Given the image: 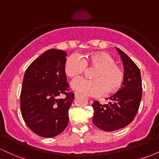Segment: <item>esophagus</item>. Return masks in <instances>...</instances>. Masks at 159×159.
<instances>
[{
  "label": "esophagus",
  "mask_w": 159,
  "mask_h": 159,
  "mask_svg": "<svg viewBox=\"0 0 159 159\" xmlns=\"http://www.w3.org/2000/svg\"><path fill=\"white\" fill-rule=\"evenodd\" d=\"M78 96H79V94H78L77 93H75V98H78Z\"/></svg>",
  "instance_id": "esophagus-1"
}]
</instances>
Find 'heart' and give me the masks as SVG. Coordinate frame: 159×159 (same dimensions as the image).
<instances>
[{"label":"heart","instance_id":"b5f03b06","mask_svg":"<svg viewBox=\"0 0 159 159\" xmlns=\"http://www.w3.org/2000/svg\"><path fill=\"white\" fill-rule=\"evenodd\" d=\"M87 66L96 68L93 75L94 80L79 78L72 82V89L84 96L99 97L105 93H112L123 85L125 74L123 69L116 64L110 54L105 52L90 54L84 59L78 54H72L66 59L65 73L69 78H77L84 72Z\"/></svg>","mask_w":159,"mask_h":159}]
</instances>
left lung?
<instances>
[{"mask_svg": "<svg viewBox=\"0 0 159 159\" xmlns=\"http://www.w3.org/2000/svg\"><path fill=\"white\" fill-rule=\"evenodd\" d=\"M124 66L125 78L121 88L109 99L111 102L101 105L95 101L93 123L98 129L112 132L130 124L136 116L142 97L140 69L126 54L116 48ZM108 99V98H107Z\"/></svg>", "mask_w": 159, "mask_h": 159, "instance_id": "obj_1", "label": "left lung"}]
</instances>
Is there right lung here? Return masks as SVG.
I'll return each mask as SVG.
<instances>
[{"label": "right lung", "mask_w": 159, "mask_h": 159, "mask_svg": "<svg viewBox=\"0 0 159 159\" xmlns=\"http://www.w3.org/2000/svg\"><path fill=\"white\" fill-rule=\"evenodd\" d=\"M66 56L62 50H47L32 62L24 75L20 96L21 115L27 127L43 138L57 136L68 125V111L74 93L68 90ZM62 94L66 97L58 98Z\"/></svg>", "instance_id": "add662e5"}]
</instances>
